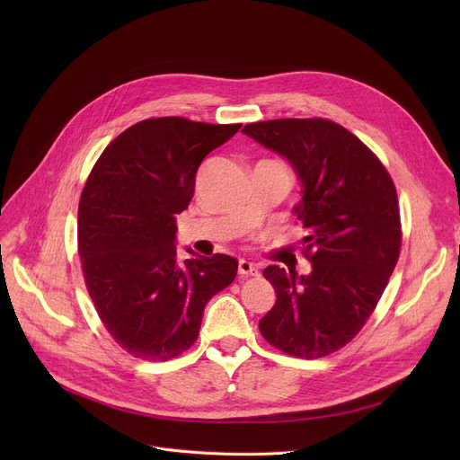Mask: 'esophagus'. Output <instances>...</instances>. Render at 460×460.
<instances>
[{"mask_svg": "<svg viewBox=\"0 0 460 460\" xmlns=\"http://www.w3.org/2000/svg\"><path fill=\"white\" fill-rule=\"evenodd\" d=\"M248 276H259V269L252 261L240 259L238 261V278H248Z\"/></svg>", "mask_w": 460, "mask_h": 460, "instance_id": "obj_1", "label": "esophagus"}]
</instances>
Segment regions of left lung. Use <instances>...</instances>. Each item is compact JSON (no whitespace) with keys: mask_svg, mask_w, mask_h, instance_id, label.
<instances>
[{"mask_svg":"<svg viewBox=\"0 0 460 460\" xmlns=\"http://www.w3.org/2000/svg\"><path fill=\"white\" fill-rule=\"evenodd\" d=\"M246 136L283 156L302 184L295 207L311 272L267 267L274 307L259 321L264 340L296 358L345 347L375 311L401 250L399 201L380 160L328 119L250 123Z\"/></svg>","mask_w":460,"mask_h":460,"instance_id":"8db88e82","label":"left lung"}]
</instances>
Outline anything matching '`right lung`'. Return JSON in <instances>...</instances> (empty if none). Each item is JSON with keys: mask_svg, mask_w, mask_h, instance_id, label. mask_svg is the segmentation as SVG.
Listing matches in <instances>:
<instances>
[{"mask_svg": "<svg viewBox=\"0 0 460 460\" xmlns=\"http://www.w3.org/2000/svg\"><path fill=\"white\" fill-rule=\"evenodd\" d=\"M243 125L145 119L119 134L84 186L78 253L89 296L113 340L136 358L172 359L196 343L207 302L236 276V259H177V214L203 158Z\"/></svg>", "mask_w": 460, "mask_h": 460, "instance_id": "right-lung-1", "label": "right lung"}]
</instances>
